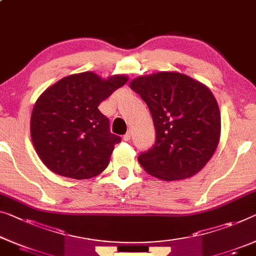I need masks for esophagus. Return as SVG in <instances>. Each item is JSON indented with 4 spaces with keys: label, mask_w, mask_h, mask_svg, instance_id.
<instances>
[{
    "label": "esophagus",
    "mask_w": 256,
    "mask_h": 256,
    "mask_svg": "<svg viewBox=\"0 0 256 256\" xmlns=\"http://www.w3.org/2000/svg\"><path fill=\"white\" fill-rule=\"evenodd\" d=\"M130 139H131V132L128 131V132L126 133V134H124V136H123V140H124V141H128Z\"/></svg>",
    "instance_id": "esophagus-1"
}]
</instances>
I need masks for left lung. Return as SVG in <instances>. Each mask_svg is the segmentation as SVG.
I'll return each mask as SVG.
<instances>
[{"label":"left lung","instance_id":"8db88e82","mask_svg":"<svg viewBox=\"0 0 256 256\" xmlns=\"http://www.w3.org/2000/svg\"><path fill=\"white\" fill-rule=\"evenodd\" d=\"M130 87L147 104L156 133L155 144L138 156L140 166L166 182L199 172L220 140V114L212 92L178 72L139 77Z\"/></svg>","mask_w":256,"mask_h":256}]
</instances>
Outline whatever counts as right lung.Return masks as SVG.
Wrapping results in <instances>:
<instances>
[{
  "label": "right lung",
  "instance_id": "1",
  "mask_svg": "<svg viewBox=\"0 0 256 256\" xmlns=\"http://www.w3.org/2000/svg\"><path fill=\"white\" fill-rule=\"evenodd\" d=\"M128 77L102 80L93 72L60 79L38 98L30 115V136L44 166L60 176L87 179L109 164L120 136L98 106L125 85Z\"/></svg>",
  "mask_w": 256,
  "mask_h": 256
}]
</instances>
